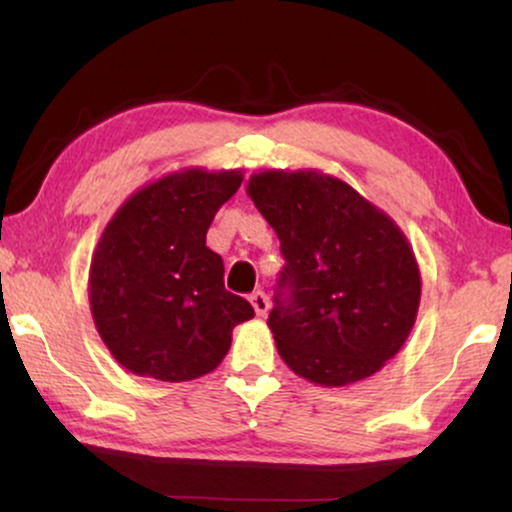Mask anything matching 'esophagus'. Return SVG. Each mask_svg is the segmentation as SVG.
<instances>
[{
	"instance_id": "1",
	"label": "esophagus",
	"mask_w": 512,
	"mask_h": 512,
	"mask_svg": "<svg viewBox=\"0 0 512 512\" xmlns=\"http://www.w3.org/2000/svg\"><path fill=\"white\" fill-rule=\"evenodd\" d=\"M249 300H251V305H254V310H256L258 317H263V314H268L270 303H268V296H265L263 291H254V293H251V296H249Z\"/></svg>"
}]
</instances>
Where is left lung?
Instances as JSON below:
<instances>
[{
	"instance_id": "obj_1",
	"label": "left lung",
	"mask_w": 512,
	"mask_h": 512,
	"mask_svg": "<svg viewBox=\"0 0 512 512\" xmlns=\"http://www.w3.org/2000/svg\"><path fill=\"white\" fill-rule=\"evenodd\" d=\"M247 193L286 261L268 317L286 366L319 387L375 375L408 340L422 298L401 228L317 170L251 174Z\"/></svg>"
}]
</instances>
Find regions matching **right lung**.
I'll return each instance as SVG.
<instances>
[{
  "label": "right lung",
  "mask_w": 512,
  "mask_h": 512,
  "mask_svg": "<svg viewBox=\"0 0 512 512\" xmlns=\"http://www.w3.org/2000/svg\"><path fill=\"white\" fill-rule=\"evenodd\" d=\"M240 184V170L172 172L130 195L104 228L90 263V312L130 373L163 382L212 373L233 328L254 317L226 291L221 256L205 244Z\"/></svg>",
  "instance_id": "right-lung-1"
}]
</instances>
